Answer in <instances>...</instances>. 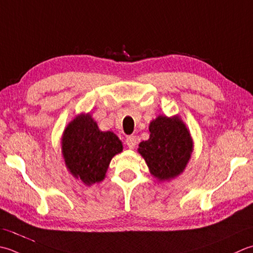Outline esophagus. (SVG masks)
Here are the masks:
<instances>
[{"mask_svg": "<svg viewBox=\"0 0 253 253\" xmlns=\"http://www.w3.org/2000/svg\"><path fill=\"white\" fill-rule=\"evenodd\" d=\"M126 145L130 148V149H133L137 145V137L136 136H128L126 138Z\"/></svg>", "mask_w": 253, "mask_h": 253, "instance_id": "obj_1", "label": "esophagus"}]
</instances>
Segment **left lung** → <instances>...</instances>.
<instances>
[{
  "mask_svg": "<svg viewBox=\"0 0 253 253\" xmlns=\"http://www.w3.org/2000/svg\"><path fill=\"white\" fill-rule=\"evenodd\" d=\"M150 137L141 141L138 152L151 174L161 182L174 179L184 171L193 151V140L179 116H158L149 125Z\"/></svg>",
  "mask_w": 253,
  "mask_h": 253,
  "instance_id": "8db88e82",
  "label": "left lung"
}]
</instances>
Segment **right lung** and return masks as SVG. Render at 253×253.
<instances>
[{"label": "right lung", "instance_id": "add662e5", "mask_svg": "<svg viewBox=\"0 0 253 253\" xmlns=\"http://www.w3.org/2000/svg\"><path fill=\"white\" fill-rule=\"evenodd\" d=\"M67 169L90 186L104 180L112 158L123 143L112 131H101L90 114H80L66 127L61 138Z\"/></svg>", "mask_w": 253, "mask_h": 253}]
</instances>
